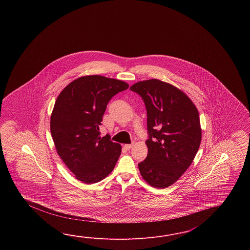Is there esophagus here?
<instances>
[{"label":"esophagus","mask_w":250,"mask_h":250,"mask_svg":"<svg viewBox=\"0 0 250 250\" xmlns=\"http://www.w3.org/2000/svg\"><path fill=\"white\" fill-rule=\"evenodd\" d=\"M132 145H130V144H126V145H124V148L127 149V150H129V149L132 147Z\"/></svg>","instance_id":"1"}]
</instances>
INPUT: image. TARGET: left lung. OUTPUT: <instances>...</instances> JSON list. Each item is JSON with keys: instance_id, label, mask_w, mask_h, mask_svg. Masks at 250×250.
<instances>
[{"instance_id": "1", "label": "left lung", "mask_w": 250, "mask_h": 250, "mask_svg": "<svg viewBox=\"0 0 250 250\" xmlns=\"http://www.w3.org/2000/svg\"><path fill=\"white\" fill-rule=\"evenodd\" d=\"M129 89L142 97L147 113L148 153L138 169L149 185L165 188L197 154L202 138L198 111L185 93L159 80L139 81Z\"/></svg>"}]
</instances>
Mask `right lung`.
<instances>
[{
  "instance_id": "add662e5",
  "label": "right lung",
  "mask_w": 250,
  "mask_h": 250,
  "mask_svg": "<svg viewBox=\"0 0 250 250\" xmlns=\"http://www.w3.org/2000/svg\"><path fill=\"white\" fill-rule=\"evenodd\" d=\"M126 82L100 75L80 77L60 93L53 106L50 128L57 154L76 179L96 183L112 172L122 146L100 137L99 127L107 104Z\"/></svg>"
}]
</instances>
